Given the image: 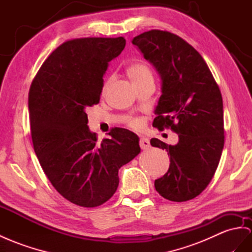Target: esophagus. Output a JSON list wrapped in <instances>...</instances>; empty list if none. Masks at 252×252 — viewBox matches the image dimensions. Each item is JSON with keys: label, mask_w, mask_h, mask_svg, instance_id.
I'll use <instances>...</instances> for the list:
<instances>
[{"label": "esophagus", "mask_w": 252, "mask_h": 252, "mask_svg": "<svg viewBox=\"0 0 252 252\" xmlns=\"http://www.w3.org/2000/svg\"><path fill=\"white\" fill-rule=\"evenodd\" d=\"M139 146L143 150H146L148 149V148L150 147V141L148 138L146 137H140V140H139Z\"/></svg>", "instance_id": "1"}]
</instances>
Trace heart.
Masks as SVG:
<instances>
[{"mask_svg":"<svg viewBox=\"0 0 252 252\" xmlns=\"http://www.w3.org/2000/svg\"><path fill=\"white\" fill-rule=\"evenodd\" d=\"M126 72H127L128 77H130L135 85L141 83V82H144L146 80L153 79L151 69L144 62H136V63L130 64V66H128L126 69ZM113 81H114V76H109L108 79L105 81L104 86H103V92L104 93L106 92L108 86L111 85ZM130 126L135 128H139L141 126H143V120L139 118H133L130 120Z\"/></svg>","mask_w":252,"mask_h":252,"instance_id":"obj_1","label":"heart"}]
</instances>
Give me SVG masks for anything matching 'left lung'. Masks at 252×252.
Returning <instances> with one entry per match:
<instances>
[{
  "mask_svg": "<svg viewBox=\"0 0 252 252\" xmlns=\"http://www.w3.org/2000/svg\"><path fill=\"white\" fill-rule=\"evenodd\" d=\"M162 80L153 121L179 135L175 146L152 138L153 147L168 152L170 165L156 180L157 191L170 201L183 202L200 195L211 182L224 144L220 90L208 64L189 43L169 32L151 30L132 40Z\"/></svg>",
  "mask_w": 252,
  "mask_h": 252,
  "instance_id": "8db88e82",
  "label": "left lung"
}]
</instances>
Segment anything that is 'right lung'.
Returning <instances> with one entry per match:
<instances>
[{"label":"right lung","instance_id":"add662e5","mask_svg":"<svg viewBox=\"0 0 252 252\" xmlns=\"http://www.w3.org/2000/svg\"><path fill=\"white\" fill-rule=\"evenodd\" d=\"M126 47L124 37L63 42L42 63L29 94L31 134L38 160L61 195L83 208L106 202L118 170L140 152L139 138L115 127L98 143L86 108L98 104L108 63Z\"/></svg>","mask_w":252,"mask_h":252}]
</instances>
